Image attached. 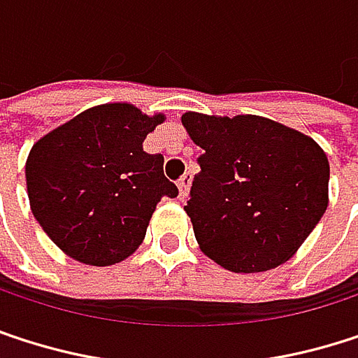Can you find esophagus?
Instances as JSON below:
<instances>
[{"label": "esophagus", "instance_id": "34e87169", "mask_svg": "<svg viewBox=\"0 0 358 358\" xmlns=\"http://www.w3.org/2000/svg\"><path fill=\"white\" fill-rule=\"evenodd\" d=\"M189 183H192V175H187V173L177 181V189H179V196H177V198H179V200H185V198H187Z\"/></svg>", "mask_w": 358, "mask_h": 358}]
</instances>
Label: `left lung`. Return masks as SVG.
Wrapping results in <instances>:
<instances>
[{
    "label": "left lung",
    "instance_id": "obj_1",
    "mask_svg": "<svg viewBox=\"0 0 358 358\" xmlns=\"http://www.w3.org/2000/svg\"><path fill=\"white\" fill-rule=\"evenodd\" d=\"M200 156L185 206L200 250L234 273L289 261L329 204V160L308 135L257 114L185 112Z\"/></svg>",
    "mask_w": 358,
    "mask_h": 358
}]
</instances>
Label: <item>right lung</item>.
Instances as JSON below:
<instances>
[{
    "label": "right lung",
    "instance_id": "right-lung-1",
    "mask_svg": "<svg viewBox=\"0 0 358 358\" xmlns=\"http://www.w3.org/2000/svg\"><path fill=\"white\" fill-rule=\"evenodd\" d=\"M164 120L110 101L33 143L24 164L31 213L66 257L90 267L122 263L141 246L160 198L179 194L162 173L164 158L143 152Z\"/></svg>",
    "mask_w": 358,
    "mask_h": 358
}]
</instances>
